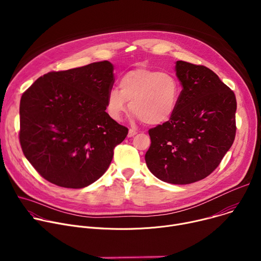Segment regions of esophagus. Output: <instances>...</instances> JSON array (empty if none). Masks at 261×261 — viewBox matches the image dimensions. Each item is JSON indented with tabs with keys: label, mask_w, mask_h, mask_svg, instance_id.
Here are the masks:
<instances>
[{
	"label": "esophagus",
	"mask_w": 261,
	"mask_h": 261,
	"mask_svg": "<svg viewBox=\"0 0 261 261\" xmlns=\"http://www.w3.org/2000/svg\"><path fill=\"white\" fill-rule=\"evenodd\" d=\"M136 134H137V132H136L135 130L130 129V130H129V132H128V137H133V136H135Z\"/></svg>",
	"instance_id": "34e87169"
}]
</instances>
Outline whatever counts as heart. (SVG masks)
I'll use <instances>...</instances> for the list:
<instances>
[{"label":"heart","mask_w":261,"mask_h":261,"mask_svg":"<svg viewBox=\"0 0 261 261\" xmlns=\"http://www.w3.org/2000/svg\"><path fill=\"white\" fill-rule=\"evenodd\" d=\"M119 87L120 91L113 89L107 95L108 116L120 122L130 107L137 120L150 126L163 125L171 120L181 92L172 74L144 67L126 72L119 81Z\"/></svg>","instance_id":"heart-1"}]
</instances>
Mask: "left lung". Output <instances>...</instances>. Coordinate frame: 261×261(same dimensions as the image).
<instances>
[{
	"label": "left lung",
	"instance_id": "1",
	"mask_svg": "<svg viewBox=\"0 0 261 261\" xmlns=\"http://www.w3.org/2000/svg\"><path fill=\"white\" fill-rule=\"evenodd\" d=\"M175 71L178 105L170 121L148 130L145 162L159 179L186 185L210 175L232 145L237 99L205 66L177 61Z\"/></svg>",
	"mask_w": 261,
	"mask_h": 261
}]
</instances>
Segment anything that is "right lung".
<instances>
[{"instance_id": "obj_1", "label": "right lung", "mask_w": 261, "mask_h": 261, "mask_svg": "<svg viewBox=\"0 0 261 261\" xmlns=\"http://www.w3.org/2000/svg\"><path fill=\"white\" fill-rule=\"evenodd\" d=\"M114 67L102 61L51 71L21 96L19 142L23 155L43 178L81 189L107 170L114 148L128 128L105 111Z\"/></svg>"}]
</instances>
